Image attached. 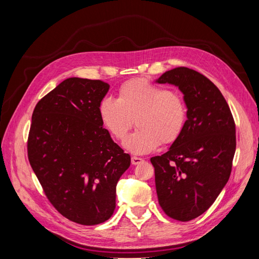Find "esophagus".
Listing matches in <instances>:
<instances>
[{
  "instance_id": "1",
  "label": "esophagus",
  "mask_w": 259,
  "mask_h": 259,
  "mask_svg": "<svg viewBox=\"0 0 259 259\" xmlns=\"http://www.w3.org/2000/svg\"><path fill=\"white\" fill-rule=\"evenodd\" d=\"M144 161L145 160L143 158H138V156H132V164H133V165H137V164H140Z\"/></svg>"
}]
</instances>
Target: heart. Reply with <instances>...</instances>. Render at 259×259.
Listing matches in <instances>:
<instances>
[{"mask_svg": "<svg viewBox=\"0 0 259 259\" xmlns=\"http://www.w3.org/2000/svg\"><path fill=\"white\" fill-rule=\"evenodd\" d=\"M104 126L123 142L136 123L138 130L124 146L134 154H147L161 144L170 145L182 136L187 122V106L175 92L143 79L124 83L116 99L106 97L99 104Z\"/></svg>", "mask_w": 259, "mask_h": 259, "instance_id": "obj_1", "label": "heart"}]
</instances>
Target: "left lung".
<instances>
[{
    "mask_svg": "<svg viewBox=\"0 0 259 259\" xmlns=\"http://www.w3.org/2000/svg\"><path fill=\"white\" fill-rule=\"evenodd\" d=\"M184 94L187 122L168 151L150 159L159 204L168 217L189 222L213 204L230 177L236 124L217 86L195 70L178 67L155 81Z\"/></svg>",
    "mask_w": 259,
    "mask_h": 259,
    "instance_id": "obj_1",
    "label": "left lung"
}]
</instances>
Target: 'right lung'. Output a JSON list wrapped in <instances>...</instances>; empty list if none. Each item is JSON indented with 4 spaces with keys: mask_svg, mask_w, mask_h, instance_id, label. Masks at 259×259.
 <instances>
[{
    "mask_svg": "<svg viewBox=\"0 0 259 259\" xmlns=\"http://www.w3.org/2000/svg\"><path fill=\"white\" fill-rule=\"evenodd\" d=\"M110 85L69 77L36 104L28 159L53 206L69 221L93 226L115 208V188L131 165L103 127L99 104Z\"/></svg>",
    "mask_w": 259,
    "mask_h": 259,
    "instance_id": "add662e5",
    "label": "right lung"
}]
</instances>
